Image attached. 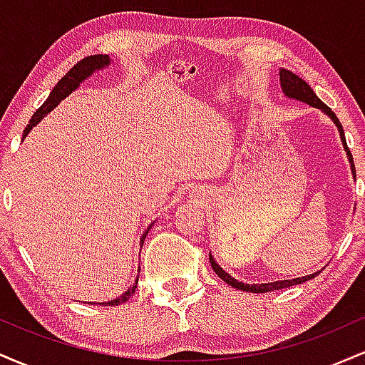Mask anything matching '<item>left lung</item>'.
<instances>
[{
	"mask_svg": "<svg viewBox=\"0 0 365 365\" xmlns=\"http://www.w3.org/2000/svg\"><path fill=\"white\" fill-rule=\"evenodd\" d=\"M279 86H282L283 94L287 96V98L295 99V101H302V103L309 104V106H312V108H317V110H321L322 113H324V115H328L329 118H331V121H333V123L336 125L338 133H340V139H341V144H343V149H345L346 158H349L351 175H354V177H355L354 158H351L350 149L346 148V140H345V133H343V127H341L340 120L336 118V115H334V113L331 111V108L326 106V104L322 103L316 94H314V91L311 89V86H309L307 82L302 81V78H300L299 75H295L293 72H290V70L279 68ZM209 262H211V266H212V269H215V273L220 276V278L223 279L225 283H228L230 287L237 288V290L249 292V293H266V292H273V290H282V288L293 287V284L305 283V282H307V279L316 278V276L321 273V271H316V273L305 274V276H302V278L278 279V282H271V283H244V282H238V279L233 278L232 274L226 273L223 267H221L220 264L215 261V255H212L211 252H209Z\"/></svg>",
	"mask_w": 365,
	"mask_h": 365,
	"instance_id": "obj_1",
	"label": "left lung"
}]
</instances>
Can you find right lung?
<instances>
[{"label": "right lung", "instance_id": "add662e5", "mask_svg": "<svg viewBox=\"0 0 365 365\" xmlns=\"http://www.w3.org/2000/svg\"><path fill=\"white\" fill-rule=\"evenodd\" d=\"M110 65H111V58L108 56V54H92V56L83 58V60L78 61L77 65H73L72 68H70V72L66 73L65 77H63L61 81L58 82L56 86L53 87V91L49 92L48 99H46L43 106H41L39 110H37V111L34 113V116H32L31 121H29V125H27V127H25V130H24L22 140L25 139V137L29 135V133H31V130L34 128L36 125L39 123V121L43 120L44 116L48 115L49 111H53L54 108H56L58 104H60V103L63 101V99L68 98V96L72 94L73 91H77L78 87H81V83H82L83 81H87V78H89L91 75L94 73V72H99V70L108 68V66H110ZM153 225H154V223H150V226H153ZM150 226H149L148 230H145L144 233H142V237H140V247L144 245V240H145V237H148ZM139 273H140V267H139ZM137 282H139V274H137L135 283H133L132 287H130L127 292L121 293V295L116 297V299L108 300V302H98V304H99V305H120V304L127 302L130 297H132L133 293H135ZM89 304H96V302H89Z\"/></svg>", "mask_w": 365, "mask_h": 365}]
</instances>
